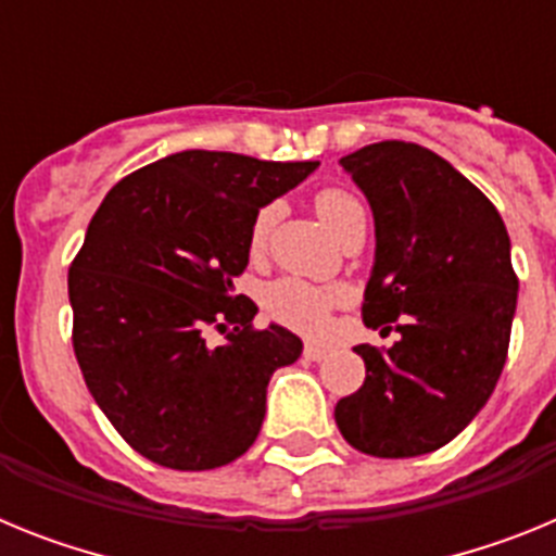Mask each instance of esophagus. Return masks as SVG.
Wrapping results in <instances>:
<instances>
[{
	"label": "esophagus",
	"mask_w": 556,
	"mask_h": 556,
	"mask_svg": "<svg viewBox=\"0 0 556 556\" xmlns=\"http://www.w3.org/2000/svg\"><path fill=\"white\" fill-rule=\"evenodd\" d=\"M303 356L312 358V362H320V358L328 356V348L320 345V342H306V348H303Z\"/></svg>",
	"instance_id": "obj_1"
}]
</instances>
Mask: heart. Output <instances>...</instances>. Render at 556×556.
I'll return each mask as SVG.
<instances>
[{"instance_id":"b5f03b06","label":"heart","mask_w":556,"mask_h":556,"mask_svg":"<svg viewBox=\"0 0 556 556\" xmlns=\"http://www.w3.org/2000/svg\"><path fill=\"white\" fill-rule=\"evenodd\" d=\"M314 208H317V214H320V219L326 223V228L331 230L337 239H342L356 223H365V205L358 203L351 191L345 189L317 191ZM275 217H278V208H275V205H264V208L255 214L253 228H250V248H253V253H262L264 250ZM337 301L339 294L333 292V289L312 287V283L298 281V278L275 281L273 287L267 289V298H264L267 312L273 314L275 320L306 333H317L326 328L328 308Z\"/></svg>"}]
</instances>
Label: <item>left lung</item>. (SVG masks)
<instances>
[{
    "label": "left lung",
    "instance_id": "left-lung-1",
    "mask_svg": "<svg viewBox=\"0 0 556 556\" xmlns=\"http://www.w3.org/2000/svg\"><path fill=\"white\" fill-rule=\"evenodd\" d=\"M376 219L362 320L401 333L358 345L365 384L333 409L348 443L381 459L451 443L493 395L518 303L504 219L462 172L412 141H378L339 161Z\"/></svg>",
    "mask_w": 556,
    "mask_h": 556
}]
</instances>
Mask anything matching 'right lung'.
<instances>
[{
    "label": "right lung",
    "instance_id": "right-lung-1",
    "mask_svg": "<svg viewBox=\"0 0 556 556\" xmlns=\"http://www.w3.org/2000/svg\"><path fill=\"white\" fill-rule=\"evenodd\" d=\"M314 169L184 150L122 178L88 223L68 267L77 365L113 429L155 465L223 468L262 431L269 376L303 342L253 328L258 306L233 281L258 208Z\"/></svg>",
    "mask_w": 556,
    "mask_h": 556
}]
</instances>
